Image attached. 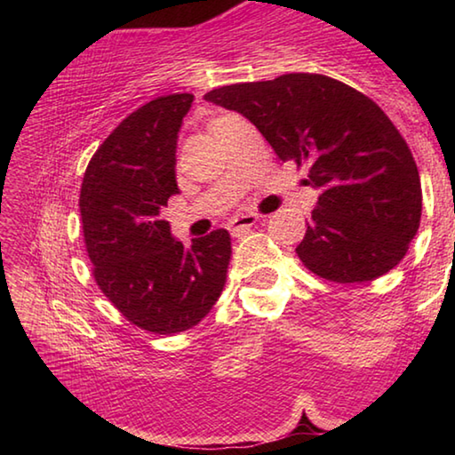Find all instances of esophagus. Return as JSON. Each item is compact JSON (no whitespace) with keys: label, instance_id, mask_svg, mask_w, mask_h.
<instances>
[{"label":"esophagus","instance_id":"obj_1","mask_svg":"<svg viewBox=\"0 0 455 455\" xmlns=\"http://www.w3.org/2000/svg\"><path fill=\"white\" fill-rule=\"evenodd\" d=\"M257 217L255 214H243V217H236L230 220V233H233L235 236H241L244 233H249V230L257 225Z\"/></svg>","mask_w":455,"mask_h":455}]
</instances>
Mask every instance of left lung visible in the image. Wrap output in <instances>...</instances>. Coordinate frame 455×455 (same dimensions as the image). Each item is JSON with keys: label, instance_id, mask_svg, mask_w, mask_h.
<instances>
[{"label": "left lung", "instance_id": "left-lung-1", "mask_svg": "<svg viewBox=\"0 0 455 455\" xmlns=\"http://www.w3.org/2000/svg\"><path fill=\"white\" fill-rule=\"evenodd\" d=\"M206 102L249 118L283 163L309 166L319 200L297 255L335 283H365L405 257L419 228L411 150L371 98L321 74L211 90Z\"/></svg>", "mask_w": 455, "mask_h": 455}]
</instances>
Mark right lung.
Wrapping results in <instances>:
<instances>
[{"mask_svg":"<svg viewBox=\"0 0 455 455\" xmlns=\"http://www.w3.org/2000/svg\"><path fill=\"white\" fill-rule=\"evenodd\" d=\"M195 96H158L114 128L92 156L80 214L92 273L116 309L144 331L174 335L219 301L230 263L225 228L187 249L160 217L176 187V140Z\"/></svg>","mask_w":455,"mask_h":455,"instance_id":"right-lung-1","label":"right lung"}]
</instances>
